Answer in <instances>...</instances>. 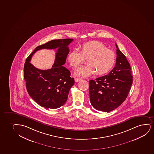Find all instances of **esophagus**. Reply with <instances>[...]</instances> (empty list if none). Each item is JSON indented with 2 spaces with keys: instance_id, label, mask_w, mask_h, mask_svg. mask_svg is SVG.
<instances>
[{
  "instance_id": "34e87169",
  "label": "esophagus",
  "mask_w": 154,
  "mask_h": 154,
  "mask_svg": "<svg viewBox=\"0 0 154 154\" xmlns=\"http://www.w3.org/2000/svg\"><path fill=\"white\" fill-rule=\"evenodd\" d=\"M81 80H82L81 78H75V82H79Z\"/></svg>"
}]
</instances>
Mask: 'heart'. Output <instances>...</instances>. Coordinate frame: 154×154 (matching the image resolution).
<instances>
[{
  "label": "heart",
  "instance_id": "heart-1",
  "mask_svg": "<svg viewBox=\"0 0 154 154\" xmlns=\"http://www.w3.org/2000/svg\"><path fill=\"white\" fill-rule=\"evenodd\" d=\"M85 59H87L88 64L77 69L75 72L76 76L87 77L95 72L98 75L106 74L114 66L116 55L102 42H90L83 44L80 51L75 49L67 57L69 64L74 68H77Z\"/></svg>",
  "mask_w": 154,
  "mask_h": 154
}]
</instances>
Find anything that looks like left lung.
Segmentation results:
<instances>
[{
    "instance_id": "obj_1",
    "label": "left lung",
    "mask_w": 154,
    "mask_h": 154,
    "mask_svg": "<svg viewBox=\"0 0 154 154\" xmlns=\"http://www.w3.org/2000/svg\"><path fill=\"white\" fill-rule=\"evenodd\" d=\"M117 48L115 66L106 75L90 80V100L97 110L109 112L119 106L127 97L133 82L130 64Z\"/></svg>"
}]
</instances>
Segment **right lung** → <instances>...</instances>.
<instances>
[{
    "mask_svg": "<svg viewBox=\"0 0 154 154\" xmlns=\"http://www.w3.org/2000/svg\"><path fill=\"white\" fill-rule=\"evenodd\" d=\"M72 39H55L38 46L27 57L24 66V78L29 95L37 104L46 108L57 109L66 102L69 91L74 85L70 71L63 66ZM57 48L55 61L51 69L42 70L30 63L33 54L39 49Z\"/></svg>",
    "mask_w": 154,
    "mask_h": 154,
    "instance_id": "right-lung-1",
    "label": "right lung"
}]
</instances>
